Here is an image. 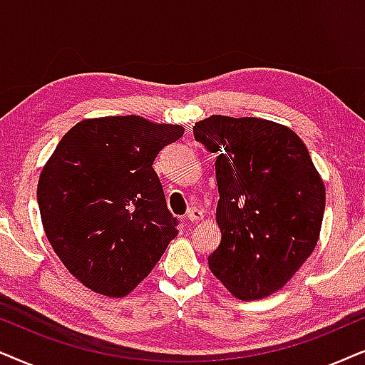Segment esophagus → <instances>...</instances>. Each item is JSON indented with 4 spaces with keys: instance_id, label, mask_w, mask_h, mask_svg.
Wrapping results in <instances>:
<instances>
[{
    "instance_id": "1",
    "label": "esophagus",
    "mask_w": 365,
    "mask_h": 365,
    "mask_svg": "<svg viewBox=\"0 0 365 365\" xmlns=\"http://www.w3.org/2000/svg\"><path fill=\"white\" fill-rule=\"evenodd\" d=\"M187 218H188V220H190L192 223H197V222H200L202 218H203V212L200 210V208L192 207V208H188Z\"/></svg>"
}]
</instances>
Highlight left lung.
<instances>
[{
    "label": "left lung",
    "instance_id": "obj_1",
    "mask_svg": "<svg viewBox=\"0 0 365 365\" xmlns=\"http://www.w3.org/2000/svg\"><path fill=\"white\" fill-rule=\"evenodd\" d=\"M193 135L217 155L222 240L208 267L237 299L269 297L317 245L322 178L297 133L275 121L212 115L197 121Z\"/></svg>",
    "mask_w": 365,
    "mask_h": 365
}]
</instances>
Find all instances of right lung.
<instances>
[{
  "label": "right lung",
  "instance_id": "obj_1",
  "mask_svg": "<svg viewBox=\"0 0 365 365\" xmlns=\"http://www.w3.org/2000/svg\"><path fill=\"white\" fill-rule=\"evenodd\" d=\"M183 133L128 115L81 120L60 140L38 180V205L48 242L85 287L125 297L177 237L153 162Z\"/></svg>",
  "mask_w": 365,
  "mask_h": 365
}]
</instances>
